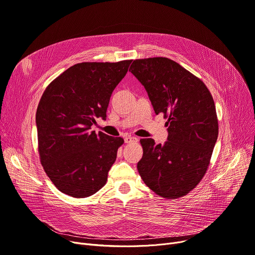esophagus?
Instances as JSON below:
<instances>
[{"label": "esophagus", "mask_w": 255, "mask_h": 255, "mask_svg": "<svg viewBox=\"0 0 255 255\" xmlns=\"http://www.w3.org/2000/svg\"><path fill=\"white\" fill-rule=\"evenodd\" d=\"M124 140H125L126 143H131V142H133V141H136L137 138L134 137V136H127V137H125Z\"/></svg>", "instance_id": "1"}]
</instances>
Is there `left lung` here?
<instances>
[{"label":"left lung","mask_w":255,"mask_h":255,"mask_svg":"<svg viewBox=\"0 0 255 255\" xmlns=\"http://www.w3.org/2000/svg\"><path fill=\"white\" fill-rule=\"evenodd\" d=\"M129 71L144 87L156 115L167 118L168 126L163 145L140 139L139 175L160 196H184L205 176L218 137L213 97L202 80L167 58L134 60Z\"/></svg>","instance_id":"obj_1"}]
</instances>
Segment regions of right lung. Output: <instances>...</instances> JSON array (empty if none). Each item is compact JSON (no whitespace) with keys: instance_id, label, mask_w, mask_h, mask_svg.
Returning <instances> with one entry per match:
<instances>
[{"instance_id":"add662e5","label":"right lung","mask_w":255,"mask_h":255,"mask_svg":"<svg viewBox=\"0 0 255 255\" xmlns=\"http://www.w3.org/2000/svg\"><path fill=\"white\" fill-rule=\"evenodd\" d=\"M131 60L78 63L47 86L36 113L40 161L57 188L76 198L93 195L107 181L124 139L91 131L106 119L113 91Z\"/></svg>"}]
</instances>
